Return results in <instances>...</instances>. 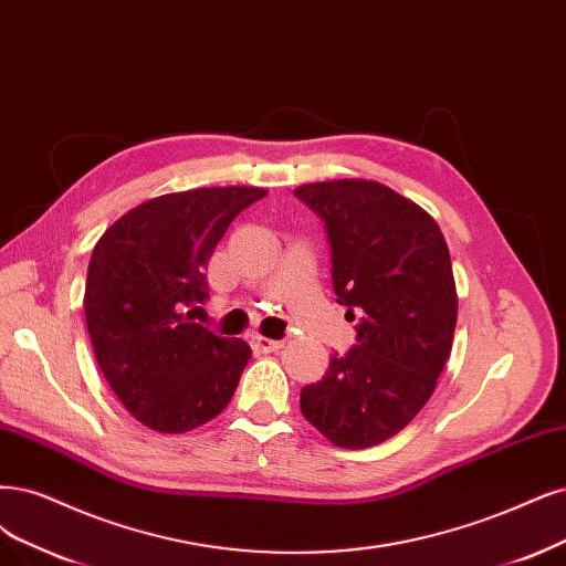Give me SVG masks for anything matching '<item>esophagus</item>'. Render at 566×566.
Returning <instances> with one entry per match:
<instances>
[{
    "mask_svg": "<svg viewBox=\"0 0 566 566\" xmlns=\"http://www.w3.org/2000/svg\"><path fill=\"white\" fill-rule=\"evenodd\" d=\"M251 347H254V352L268 354V352L282 349L284 343H282V340H270V338H263V336H254V338H251Z\"/></svg>",
    "mask_w": 566,
    "mask_h": 566,
    "instance_id": "esophagus-1",
    "label": "esophagus"
}]
</instances>
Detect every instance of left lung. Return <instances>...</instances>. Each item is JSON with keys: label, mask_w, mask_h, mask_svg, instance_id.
<instances>
[{"label": "left lung", "mask_w": 566, "mask_h": 566, "mask_svg": "<svg viewBox=\"0 0 566 566\" xmlns=\"http://www.w3.org/2000/svg\"><path fill=\"white\" fill-rule=\"evenodd\" d=\"M324 219L333 291L357 345L301 391V412L333 446L364 450L408 427L452 349L457 286L433 217L373 179L312 181L294 191Z\"/></svg>", "instance_id": "left-lung-1"}]
</instances>
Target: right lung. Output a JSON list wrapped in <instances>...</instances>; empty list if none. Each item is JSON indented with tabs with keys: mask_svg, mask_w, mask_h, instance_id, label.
I'll use <instances>...</instances> for the list:
<instances>
[{
	"mask_svg": "<svg viewBox=\"0 0 566 566\" xmlns=\"http://www.w3.org/2000/svg\"><path fill=\"white\" fill-rule=\"evenodd\" d=\"M259 186L165 193L114 221L88 263L86 324L97 366L137 422L158 433L202 427L230 403L251 347L193 324L205 270Z\"/></svg>",
	"mask_w": 566,
	"mask_h": 566,
	"instance_id": "1",
	"label": "right lung"
}]
</instances>
